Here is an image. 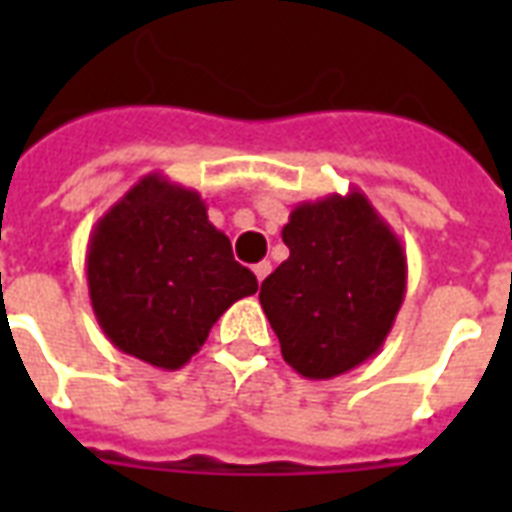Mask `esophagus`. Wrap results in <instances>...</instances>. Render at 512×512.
<instances>
[{"mask_svg":"<svg viewBox=\"0 0 512 512\" xmlns=\"http://www.w3.org/2000/svg\"><path fill=\"white\" fill-rule=\"evenodd\" d=\"M252 271H255L257 281H263L265 276H268V273H271V263H268V260H263V263H257L255 268H252Z\"/></svg>","mask_w":512,"mask_h":512,"instance_id":"34e87169","label":"esophagus"}]
</instances>
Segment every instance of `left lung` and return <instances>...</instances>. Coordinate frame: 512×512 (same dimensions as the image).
Masks as SVG:
<instances>
[{"label": "left lung", "mask_w": 512, "mask_h": 512, "mask_svg": "<svg viewBox=\"0 0 512 512\" xmlns=\"http://www.w3.org/2000/svg\"><path fill=\"white\" fill-rule=\"evenodd\" d=\"M289 257L260 287L281 356L308 380H332L382 348L406 295L401 239L361 191L292 209Z\"/></svg>", "instance_id": "8db88e82"}]
</instances>
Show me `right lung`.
<instances>
[{
    "label": "right lung",
    "mask_w": 512,
    "mask_h": 512,
    "mask_svg": "<svg viewBox=\"0 0 512 512\" xmlns=\"http://www.w3.org/2000/svg\"><path fill=\"white\" fill-rule=\"evenodd\" d=\"M87 287L103 335L172 372L236 300L255 295L257 279L233 260L199 193L151 172L92 228Z\"/></svg>",
    "instance_id": "right-lung-1"
}]
</instances>
